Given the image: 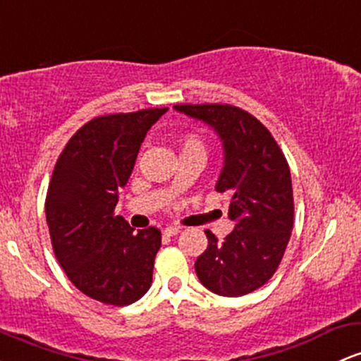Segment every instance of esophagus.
I'll use <instances>...</instances> for the list:
<instances>
[{
    "label": "esophagus",
    "mask_w": 361,
    "mask_h": 361,
    "mask_svg": "<svg viewBox=\"0 0 361 361\" xmlns=\"http://www.w3.org/2000/svg\"><path fill=\"white\" fill-rule=\"evenodd\" d=\"M181 231V228L180 226H168V228H164V235L166 236H174V235H178V233Z\"/></svg>",
    "instance_id": "obj_1"
}]
</instances>
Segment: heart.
I'll use <instances>...</instances> for the list:
<instances>
[{
	"mask_svg": "<svg viewBox=\"0 0 361 361\" xmlns=\"http://www.w3.org/2000/svg\"><path fill=\"white\" fill-rule=\"evenodd\" d=\"M183 150H202V152H205L204 142L197 135H187L183 138Z\"/></svg>",
	"mask_w": 361,
	"mask_h": 361,
	"instance_id": "1",
	"label": "heart"
}]
</instances>
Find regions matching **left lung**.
Listing matches in <instances>:
<instances>
[{
	"label": "left lung",
	"mask_w": 361,
	"mask_h": 361,
	"mask_svg": "<svg viewBox=\"0 0 361 361\" xmlns=\"http://www.w3.org/2000/svg\"><path fill=\"white\" fill-rule=\"evenodd\" d=\"M174 109L204 121L223 142L224 162L216 190L228 193L235 229L223 241L205 229L207 250L195 272L207 290L243 296L264 286L281 264L293 229L291 173L267 128L229 104H178Z\"/></svg>",
	"instance_id": "1"
}]
</instances>
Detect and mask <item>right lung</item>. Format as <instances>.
Masks as SVG:
<instances>
[{
  "label": "right lung",
  "instance_id": "right-lung-1",
  "mask_svg": "<svg viewBox=\"0 0 361 361\" xmlns=\"http://www.w3.org/2000/svg\"><path fill=\"white\" fill-rule=\"evenodd\" d=\"M168 108L99 116L59 154L46 197V219L59 265L84 295L106 305L140 300L152 283L161 231L114 216L145 135Z\"/></svg>",
  "mask_w": 361,
  "mask_h": 361
}]
</instances>
